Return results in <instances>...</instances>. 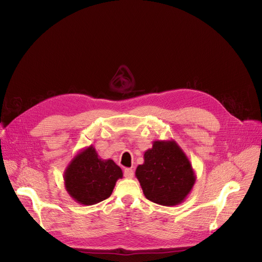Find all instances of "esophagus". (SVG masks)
Returning a JSON list of instances; mask_svg holds the SVG:
<instances>
[{
    "label": "esophagus",
    "mask_w": 262,
    "mask_h": 262,
    "mask_svg": "<svg viewBox=\"0 0 262 262\" xmlns=\"http://www.w3.org/2000/svg\"><path fill=\"white\" fill-rule=\"evenodd\" d=\"M123 172H124V176L126 178H132L133 175H134V171H133L132 168H124Z\"/></svg>",
    "instance_id": "esophagus-1"
}]
</instances>
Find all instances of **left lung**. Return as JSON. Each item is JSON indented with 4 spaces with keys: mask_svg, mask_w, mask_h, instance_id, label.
<instances>
[{
    "mask_svg": "<svg viewBox=\"0 0 262 262\" xmlns=\"http://www.w3.org/2000/svg\"><path fill=\"white\" fill-rule=\"evenodd\" d=\"M146 199L164 207L186 200L195 182L189 158L173 140H156L144 153V163L136 170Z\"/></svg>",
    "mask_w": 262,
    "mask_h": 262,
    "instance_id": "1",
    "label": "left lung"
}]
</instances>
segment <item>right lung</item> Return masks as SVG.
I'll use <instances>...</instances> for the list:
<instances>
[{
	"mask_svg": "<svg viewBox=\"0 0 262 262\" xmlns=\"http://www.w3.org/2000/svg\"><path fill=\"white\" fill-rule=\"evenodd\" d=\"M121 168L113 160H102L93 145L78 152L64 170V187L72 199L83 205H93L113 193Z\"/></svg>",
	"mask_w": 262,
	"mask_h": 262,
	"instance_id": "right-lung-1",
	"label": "right lung"
}]
</instances>
